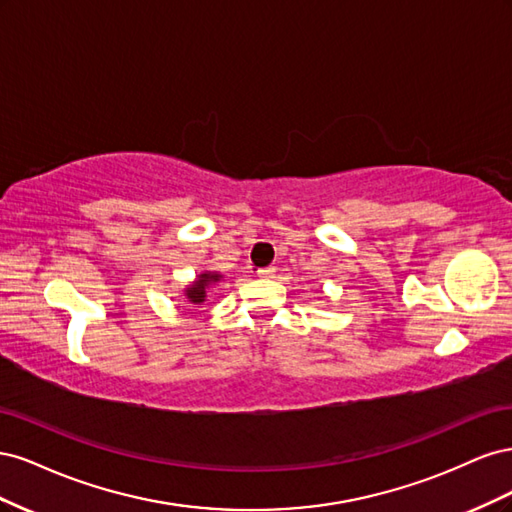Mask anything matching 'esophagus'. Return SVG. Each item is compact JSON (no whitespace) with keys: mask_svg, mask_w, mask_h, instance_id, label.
Here are the masks:
<instances>
[{"mask_svg":"<svg viewBox=\"0 0 512 512\" xmlns=\"http://www.w3.org/2000/svg\"><path fill=\"white\" fill-rule=\"evenodd\" d=\"M275 275V267H262L258 269V277H273Z\"/></svg>","mask_w":512,"mask_h":512,"instance_id":"esophagus-1","label":"esophagus"}]
</instances>
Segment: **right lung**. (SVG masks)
<instances>
[{"instance_id":"right-lung-1","label":"right lung","mask_w":512,"mask_h":512,"mask_svg":"<svg viewBox=\"0 0 512 512\" xmlns=\"http://www.w3.org/2000/svg\"><path fill=\"white\" fill-rule=\"evenodd\" d=\"M218 280H220V275H211V273H203V275H200V280H196V282L192 284V288H188V299H190V303H194V305L203 303L205 297H207V286H209L211 282H218Z\"/></svg>"}]
</instances>
